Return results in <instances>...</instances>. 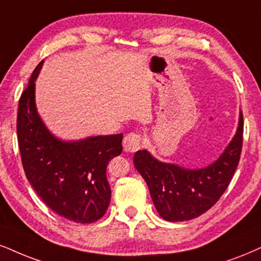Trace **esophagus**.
I'll return each instance as SVG.
<instances>
[{
    "instance_id": "esophagus-1",
    "label": "esophagus",
    "mask_w": 261,
    "mask_h": 261,
    "mask_svg": "<svg viewBox=\"0 0 261 261\" xmlns=\"http://www.w3.org/2000/svg\"><path fill=\"white\" fill-rule=\"evenodd\" d=\"M123 150L125 152H136V151L140 147L141 144V137L139 134L129 133L123 138Z\"/></svg>"
}]
</instances>
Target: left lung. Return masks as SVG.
Wrapping results in <instances>:
<instances>
[{
    "label": "left lung",
    "mask_w": 261,
    "mask_h": 261,
    "mask_svg": "<svg viewBox=\"0 0 261 261\" xmlns=\"http://www.w3.org/2000/svg\"><path fill=\"white\" fill-rule=\"evenodd\" d=\"M243 141V116L240 111L236 133L224 152L202 168H185L161 162L147 150L134 155V166L149 186L159 214L167 221L191 220L217 203L229 186L239 165Z\"/></svg>",
    "instance_id": "1"
}]
</instances>
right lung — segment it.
<instances>
[{
	"label": "right lung",
	"mask_w": 261,
	"mask_h": 261,
	"mask_svg": "<svg viewBox=\"0 0 261 261\" xmlns=\"http://www.w3.org/2000/svg\"><path fill=\"white\" fill-rule=\"evenodd\" d=\"M34 70L19 100L17 134L25 174L54 213L73 223L89 224L105 214L111 198L106 167L122 152V134L63 140L47 128L35 100Z\"/></svg>",
	"instance_id": "1"
}]
</instances>
